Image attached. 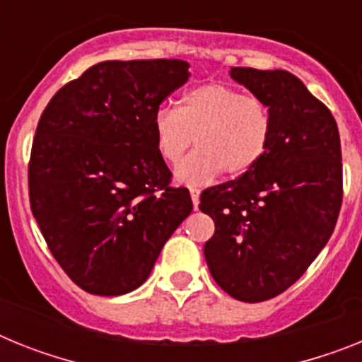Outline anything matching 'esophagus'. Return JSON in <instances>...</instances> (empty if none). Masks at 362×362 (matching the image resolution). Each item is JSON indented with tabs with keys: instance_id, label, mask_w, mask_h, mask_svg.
<instances>
[{
	"instance_id": "esophagus-1",
	"label": "esophagus",
	"mask_w": 362,
	"mask_h": 362,
	"mask_svg": "<svg viewBox=\"0 0 362 362\" xmlns=\"http://www.w3.org/2000/svg\"><path fill=\"white\" fill-rule=\"evenodd\" d=\"M190 197H192V203H194V209L199 206V190L197 188H190Z\"/></svg>"
}]
</instances>
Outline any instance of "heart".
Returning a JSON list of instances; mask_svg holds the SVG:
<instances>
[{"label": "heart", "mask_w": 362, "mask_h": 362, "mask_svg": "<svg viewBox=\"0 0 362 362\" xmlns=\"http://www.w3.org/2000/svg\"><path fill=\"white\" fill-rule=\"evenodd\" d=\"M153 137L170 165L196 143L197 150L175 168V179L199 187L221 172L239 177L263 159L272 141V114L263 99L225 83H204L185 92L177 108L156 112Z\"/></svg>", "instance_id": "1"}]
</instances>
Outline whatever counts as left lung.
<instances>
[{"label":"left lung","mask_w":362,"mask_h":362,"mask_svg":"<svg viewBox=\"0 0 362 362\" xmlns=\"http://www.w3.org/2000/svg\"><path fill=\"white\" fill-rule=\"evenodd\" d=\"M230 74L268 105L272 141L250 172L201 194V212L216 225L204 259L228 296L261 303L290 288L334 232L341 139L328 107L293 74L248 66Z\"/></svg>","instance_id":"left-lung-1"}]
</instances>
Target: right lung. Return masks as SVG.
<instances>
[{"label": "right lung", "instance_id": "1", "mask_svg": "<svg viewBox=\"0 0 362 362\" xmlns=\"http://www.w3.org/2000/svg\"><path fill=\"white\" fill-rule=\"evenodd\" d=\"M181 59L103 62L54 94L37 123L28 197L45 241L88 293L141 286L159 252L192 212L172 187L153 116L188 81Z\"/></svg>", "mask_w": 362, "mask_h": 362}]
</instances>
